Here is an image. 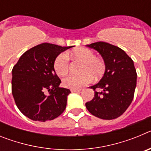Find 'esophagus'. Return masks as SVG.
<instances>
[{"instance_id": "1", "label": "esophagus", "mask_w": 151, "mask_h": 151, "mask_svg": "<svg viewBox=\"0 0 151 151\" xmlns=\"http://www.w3.org/2000/svg\"><path fill=\"white\" fill-rule=\"evenodd\" d=\"M70 91H71L72 92H79L82 91V89H71Z\"/></svg>"}]
</instances>
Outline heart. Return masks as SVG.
Here are the masks:
<instances>
[{"instance_id": "heart-1", "label": "heart", "mask_w": 151, "mask_h": 151, "mask_svg": "<svg viewBox=\"0 0 151 151\" xmlns=\"http://www.w3.org/2000/svg\"><path fill=\"white\" fill-rule=\"evenodd\" d=\"M73 57L83 60L81 67L82 74H71L63 79V85L67 88L78 89L91 82L93 77L99 78L104 74L106 65L100 57H95L91 50L85 47L76 49L70 53ZM55 73L60 76H63L69 69V58L66 54H60L56 57L54 62Z\"/></svg>"}]
</instances>
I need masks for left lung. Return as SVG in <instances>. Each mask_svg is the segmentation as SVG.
I'll return each instance as SVG.
<instances>
[{
    "label": "left lung",
    "mask_w": 151,
    "mask_h": 151,
    "mask_svg": "<svg viewBox=\"0 0 151 151\" xmlns=\"http://www.w3.org/2000/svg\"><path fill=\"white\" fill-rule=\"evenodd\" d=\"M87 47L99 52L106 65L100 82L91 86L94 97L85 104L92 115L102 119L118 118L127 110L134 97L137 73L134 62L123 50L98 41Z\"/></svg>",
    "instance_id": "obj_1"
}]
</instances>
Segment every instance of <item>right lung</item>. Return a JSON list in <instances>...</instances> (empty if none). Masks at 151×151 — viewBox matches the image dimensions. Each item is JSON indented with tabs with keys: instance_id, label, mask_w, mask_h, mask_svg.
Here are the masks:
<instances>
[{
	"instance_id": "add662e5",
	"label": "right lung",
	"mask_w": 151,
	"mask_h": 151,
	"mask_svg": "<svg viewBox=\"0 0 151 151\" xmlns=\"http://www.w3.org/2000/svg\"><path fill=\"white\" fill-rule=\"evenodd\" d=\"M72 47L49 43L26 51L12 70V94L18 109L32 120L45 122L65 110L69 89L60 88L61 80L54 69L56 57Z\"/></svg>"
}]
</instances>
